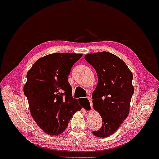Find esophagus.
Masks as SVG:
<instances>
[{"mask_svg": "<svg viewBox=\"0 0 159 159\" xmlns=\"http://www.w3.org/2000/svg\"><path fill=\"white\" fill-rule=\"evenodd\" d=\"M88 100L89 101V103H90V108H91V109H92V99L91 97H88Z\"/></svg>", "mask_w": 159, "mask_h": 159, "instance_id": "34e87169", "label": "esophagus"}]
</instances>
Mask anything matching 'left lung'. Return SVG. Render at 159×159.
Here are the masks:
<instances>
[{"label":"left lung","mask_w":159,"mask_h":159,"mask_svg":"<svg viewBox=\"0 0 159 159\" xmlns=\"http://www.w3.org/2000/svg\"><path fill=\"white\" fill-rule=\"evenodd\" d=\"M84 59L97 74L98 83L92 93V103L103 122L102 127L92 133L97 137H108L129 115L134 92L133 74L123 60L109 52L87 54Z\"/></svg>","instance_id":"left-lung-1"}]
</instances>
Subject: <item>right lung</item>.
<instances>
[{"label":"right lung","instance_id":"right-lung-1","mask_svg":"<svg viewBox=\"0 0 159 159\" xmlns=\"http://www.w3.org/2000/svg\"><path fill=\"white\" fill-rule=\"evenodd\" d=\"M82 54L56 52L38 59L27 73L23 92L32 117L43 131L60 135L75 112L82 109L72 97L68 75Z\"/></svg>","mask_w":159,"mask_h":159}]
</instances>
